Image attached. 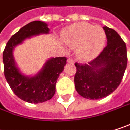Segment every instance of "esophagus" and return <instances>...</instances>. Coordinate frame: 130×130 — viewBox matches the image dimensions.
I'll return each mask as SVG.
<instances>
[{"label":"esophagus","instance_id":"34e87169","mask_svg":"<svg viewBox=\"0 0 130 130\" xmlns=\"http://www.w3.org/2000/svg\"><path fill=\"white\" fill-rule=\"evenodd\" d=\"M67 62H68V63H72V64H73V63L74 62V59H71V58H69V59H68Z\"/></svg>","mask_w":130,"mask_h":130}]
</instances>
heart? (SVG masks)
<instances>
[{"mask_svg":"<svg viewBox=\"0 0 130 130\" xmlns=\"http://www.w3.org/2000/svg\"><path fill=\"white\" fill-rule=\"evenodd\" d=\"M63 43L71 48H77V56L88 60L97 56L103 48L106 34L99 26L80 22L68 28L62 35Z\"/></svg>","mask_w":130,"mask_h":130,"instance_id":"obj_1","label":"heart"}]
</instances>
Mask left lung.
Instances as JSON below:
<instances>
[{
	"instance_id": "1",
	"label": "left lung",
	"mask_w": 130,
	"mask_h": 130,
	"mask_svg": "<svg viewBox=\"0 0 130 130\" xmlns=\"http://www.w3.org/2000/svg\"><path fill=\"white\" fill-rule=\"evenodd\" d=\"M107 46L88 64L75 63L74 84L77 92L89 99H98L111 94L120 85L127 65L125 42L117 32L103 27Z\"/></svg>"
}]
</instances>
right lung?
<instances>
[{
    "mask_svg": "<svg viewBox=\"0 0 130 130\" xmlns=\"http://www.w3.org/2000/svg\"><path fill=\"white\" fill-rule=\"evenodd\" d=\"M47 24L41 21L31 22L13 35L3 52L4 76L13 92L19 99L29 103L50 100L56 92V84L66 65V57L51 58L33 77L22 74L15 63L13 49L28 38L49 33Z\"/></svg>",
    "mask_w": 130,
    "mask_h": 130,
    "instance_id": "add662e5",
    "label": "right lung"
}]
</instances>
